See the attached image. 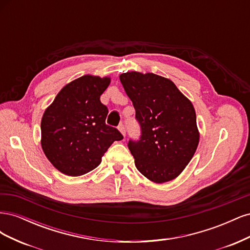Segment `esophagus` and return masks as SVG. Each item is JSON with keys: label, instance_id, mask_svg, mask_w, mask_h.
<instances>
[{"label": "esophagus", "instance_id": "34e87169", "mask_svg": "<svg viewBox=\"0 0 250 250\" xmlns=\"http://www.w3.org/2000/svg\"><path fill=\"white\" fill-rule=\"evenodd\" d=\"M118 129H119V131L122 133L123 135H125V133H126V130H125V127H124V125L123 124H121V125H119V127H118Z\"/></svg>", "mask_w": 250, "mask_h": 250}]
</instances>
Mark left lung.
I'll use <instances>...</instances> for the list:
<instances>
[{
    "label": "left lung",
    "mask_w": 250,
    "mask_h": 250,
    "mask_svg": "<svg viewBox=\"0 0 250 250\" xmlns=\"http://www.w3.org/2000/svg\"><path fill=\"white\" fill-rule=\"evenodd\" d=\"M120 81L142 128L141 140L128 143L135 167L156 184L175 179L199 144L192 102L172 80L153 73L127 72Z\"/></svg>",
    "instance_id": "left-lung-1"
}]
</instances>
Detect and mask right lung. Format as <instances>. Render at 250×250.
<instances>
[{"label": "right lung", "instance_id": "obj_1", "mask_svg": "<svg viewBox=\"0 0 250 250\" xmlns=\"http://www.w3.org/2000/svg\"><path fill=\"white\" fill-rule=\"evenodd\" d=\"M109 76L84 75L65 84L44 110L41 144L44 155L65 175L80 176L97 168L102 156L123 135L105 124L108 109L100 96Z\"/></svg>", "mask_w": 250, "mask_h": 250}]
</instances>
